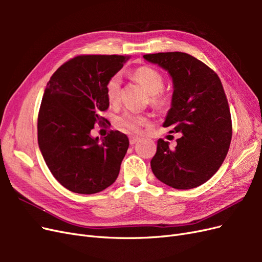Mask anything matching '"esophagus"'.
<instances>
[{
	"label": "esophagus",
	"instance_id": "1",
	"mask_svg": "<svg viewBox=\"0 0 262 262\" xmlns=\"http://www.w3.org/2000/svg\"><path fill=\"white\" fill-rule=\"evenodd\" d=\"M139 140H140V138H138V137H130V144L131 145L136 144Z\"/></svg>",
	"mask_w": 262,
	"mask_h": 262
}]
</instances>
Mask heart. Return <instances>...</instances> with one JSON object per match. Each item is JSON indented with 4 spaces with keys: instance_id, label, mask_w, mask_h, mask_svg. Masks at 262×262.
I'll use <instances>...</instances> for the list:
<instances>
[{
    "instance_id": "obj_1",
    "label": "heart",
    "mask_w": 262,
    "mask_h": 262,
    "mask_svg": "<svg viewBox=\"0 0 262 262\" xmlns=\"http://www.w3.org/2000/svg\"><path fill=\"white\" fill-rule=\"evenodd\" d=\"M132 77L144 87L150 95V101L154 105L164 106L168 104L169 94L165 92L164 76L157 70L149 67H140L132 72ZM121 78L118 74L113 75L106 83V96L110 104H116L120 97ZM146 115L134 112H125L117 118V125L125 132H139L142 126L148 123Z\"/></svg>"
}]
</instances>
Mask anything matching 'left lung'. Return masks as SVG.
I'll return each instance as SVG.
<instances>
[{"mask_svg": "<svg viewBox=\"0 0 262 262\" xmlns=\"http://www.w3.org/2000/svg\"><path fill=\"white\" fill-rule=\"evenodd\" d=\"M167 71L173 93L164 126L181 132L177 146L157 141L150 161L155 177L175 189H192L208 181L223 164L232 140V119L217 74L185 52L144 54Z\"/></svg>", "mask_w": 262, "mask_h": 262, "instance_id": "left-lung-1", "label": "left lung"}]
</instances>
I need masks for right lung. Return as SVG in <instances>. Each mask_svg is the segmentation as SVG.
Returning <instances> with one entry per match:
<instances>
[{
  "instance_id": "add662e5",
  "label": "right lung",
  "mask_w": 262,
  "mask_h": 262,
  "mask_svg": "<svg viewBox=\"0 0 262 262\" xmlns=\"http://www.w3.org/2000/svg\"><path fill=\"white\" fill-rule=\"evenodd\" d=\"M129 57L77 55L62 64L47 84L38 114V144L53 177L75 193L93 194L116 181L129 147L124 133L93 138L109 107L106 83ZM107 121V120H106Z\"/></svg>"
}]
</instances>
